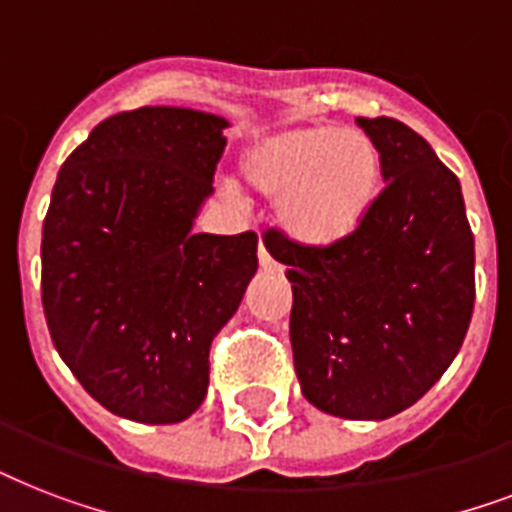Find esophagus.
I'll use <instances>...</instances> for the list:
<instances>
[{
	"mask_svg": "<svg viewBox=\"0 0 512 512\" xmlns=\"http://www.w3.org/2000/svg\"><path fill=\"white\" fill-rule=\"evenodd\" d=\"M257 260H260V268H263V271H276V260L268 255V249H265L263 241H260V247H257Z\"/></svg>",
	"mask_w": 512,
	"mask_h": 512,
	"instance_id": "1",
	"label": "esophagus"
}]
</instances>
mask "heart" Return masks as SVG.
Listing matches in <instances>:
<instances>
[{
	"instance_id": "obj_1",
	"label": "heart",
	"mask_w": 512,
	"mask_h": 512,
	"mask_svg": "<svg viewBox=\"0 0 512 512\" xmlns=\"http://www.w3.org/2000/svg\"><path fill=\"white\" fill-rule=\"evenodd\" d=\"M244 183L276 201V220L305 247H332L364 225L380 196L382 159L369 135L335 124H297L241 156Z\"/></svg>"
}]
</instances>
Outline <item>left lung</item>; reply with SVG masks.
<instances>
[{
  "label": "left lung",
  "mask_w": 512,
  "mask_h": 512,
  "mask_svg": "<svg viewBox=\"0 0 512 512\" xmlns=\"http://www.w3.org/2000/svg\"><path fill=\"white\" fill-rule=\"evenodd\" d=\"M356 124L380 148L385 188L350 239L265 247L292 284L289 340L303 396L342 420H388L428 393L468 335L476 249L460 180L404 122Z\"/></svg>",
  "instance_id": "left-lung-1"
}]
</instances>
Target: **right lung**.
<instances>
[{
	"instance_id": "add662e5",
	"label": "right lung",
	"mask_w": 512,
	"mask_h": 512,
	"mask_svg": "<svg viewBox=\"0 0 512 512\" xmlns=\"http://www.w3.org/2000/svg\"><path fill=\"white\" fill-rule=\"evenodd\" d=\"M228 119L146 106L108 116L68 156L42 228V305L60 358L108 412L191 417L209 345L257 271V236L193 233Z\"/></svg>"
}]
</instances>
